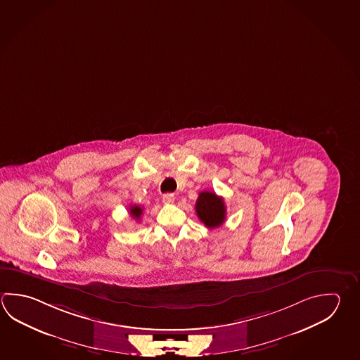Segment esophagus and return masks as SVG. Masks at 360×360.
<instances>
[{
    "mask_svg": "<svg viewBox=\"0 0 360 360\" xmlns=\"http://www.w3.org/2000/svg\"><path fill=\"white\" fill-rule=\"evenodd\" d=\"M163 202L167 205L173 204L174 202V195L173 193L163 195Z\"/></svg>",
    "mask_w": 360,
    "mask_h": 360,
    "instance_id": "obj_1",
    "label": "esophagus"
}]
</instances>
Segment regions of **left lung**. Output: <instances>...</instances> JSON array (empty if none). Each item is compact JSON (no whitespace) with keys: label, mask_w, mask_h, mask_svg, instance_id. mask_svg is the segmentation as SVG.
Listing matches in <instances>:
<instances>
[{"label":"left lung","mask_w":360,"mask_h":360,"mask_svg":"<svg viewBox=\"0 0 360 360\" xmlns=\"http://www.w3.org/2000/svg\"><path fill=\"white\" fill-rule=\"evenodd\" d=\"M196 212L198 219L207 228L214 229L224 223L225 204L223 197L217 196L215 192L202 191L196 201Z\"/></svg>","instance_id":"1"}]
</instances>
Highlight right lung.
Listing matches in <instances>:
<instances>
[{"label":"right lung","mask_w":360,"mask_h":360,"mask_svg":"<svg viewBox=\"0 0 360 360\" xmlns=\"http://www.w3.org/2000/svg\"><path fill=\"white\" fill-rule=\"evenodd\" d=\"M129 214H131V217H134V219L139 220L141 215H143V209L140 206H137V205H132L129 207Z\"/></svg>","instance_id":"1"}]
</instances>
